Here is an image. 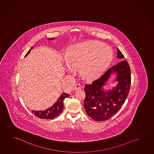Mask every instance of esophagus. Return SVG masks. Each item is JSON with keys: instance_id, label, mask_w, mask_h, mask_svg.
Returning a JSON list of instances; mask_svg holds the SVG:
<instances>
[{"instance_id": "esophagus-1", "label": "esophagus", "mask_w": 154, "mask_h": 154, "mask_svg": "<svg viewBox=\"0 0 154 154\" xmlns=\"http://www.w3.org/2000/svg\"><path fill=\"white\" fill-rule=\"evenodd\" d=\"M81 88V85L80 83H76L74 87V90H79V89H80Z\"/></svg>"}]
</instances>
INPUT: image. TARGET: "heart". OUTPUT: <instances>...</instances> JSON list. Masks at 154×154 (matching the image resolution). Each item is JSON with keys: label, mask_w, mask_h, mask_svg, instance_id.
Wrapping results in <instances>:
<instances>
[{"label": "heart", "mask_w": 154, "mask_h": 154, "mask_svg": "<svg viewBox=\"0 0 154 154\" xmlns=\"http://www.w3.org/2000/svg\"><path fill=\"white\" fill-rule=\"evenodd\" d=\"M110 47L97 41H87L71 48L66 54V63L70 69H80L81 75L95 79L104 72L113 59Z\"/></svg>", "instance_id": "b5f03b06"}]
</instances>
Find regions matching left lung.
Wrapping results in <instances>:
<instances>
[{
  "label": "left lung",
  "mask_w": 154,
  "mask_h": 154,
  "mask_svg": "<svg viewBox=\"0 0 154 154\" xmlns=\"http://www.w3.org/2000/svg\"><path fill=\"white\" fill-rule=\"evenodd\" d=\"M118 59L124 56L117 49ZM112 73L116 74L117 85L111 90L105 91L103 86ZM131 83V69L126 60L122 61L108 69L100 78L85 87V97L83 106L87 114L95 121L110 119L119 110L127 98Z\"/></svg>",
  "instance_id": "1"
}]
</instances>
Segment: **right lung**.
<instances>
[{
  "instance_id": "obj_1",
  "label": "right lung",
  "mask_w": 154,
  "mask_h": 154,
  "mask_svg": "<svg viewBox=\"0 0 154 154\" xmlns=\"http://www.w3.org/2000/svg\"><path fill=\"white\" fill-rule=\"evenodd\" d=\"M50 40H53L54 39V38H48ZM33 48L32 47L31 49ZM30 50H29L27 52L26 54L25 55V57L27 56L28 54H29ZM69 95L67 94L63 93L61 94L60 97L59 98L58 100H57L56 102L51 107L47 109V110L44 111H35L32 110V112L34 115L41 119H52L55 117H57L61 113L62 110L63 109V100L65 98L69 97Z\"/></svg>"
}]
</instances>
